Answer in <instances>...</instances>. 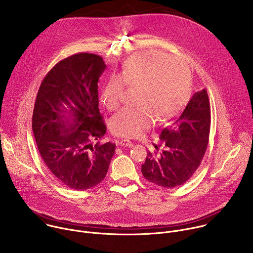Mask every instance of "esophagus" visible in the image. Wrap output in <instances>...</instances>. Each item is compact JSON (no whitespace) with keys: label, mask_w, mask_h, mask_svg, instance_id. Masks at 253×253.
<instances>
[{"label":"esophagus","mask_w":253,"mask_h":253,"mask_svg":"<svg viewBox=\"0 0 253 253\" xmlns=\"http://www.w3.org/2000/svg\"><path fill=\"white\" fill-rule=\"evenodd\" d=\"M119 144L121 146H126V147H132L133 146V142L128 140V139H124V140H121L119 142Z\"/></svg>","instance_id":"34e87169"}]
</instances>
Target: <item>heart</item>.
<instances>
[{
  "mask_svg": "<svg viewBox=\"0 0 253 253\" xmlns=\"http://www.w3.org/2000/svg\"><path fill=\"white\" fill-rule=\"evenodd\" d=\"M125 86L137 89L136 108H125L111 121V131L121 137H137L149 129L155 117L164 122L185 104L190 90L188 67L178 58L158 51H143L130 57L118 75L103 87L101 100L107 109L120 107Z\"/></svg>",
  "mask_w": 253,
  "mask_h": 253,
  "instance_id": "heart-1",
  "label": "heart"
}]
</instances>
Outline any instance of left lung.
I'll return each instance as SVG.
<instances>
[{"mask_svg": "<svg viewBox=\"0 0 253 253\" xmlns=\"http://www.w3.org/2000/svg\"><path fill=\"white\" fill-rule=\"evenodd\" d=\"M210 104L205 89L196 92L182 113L160 133L163 150L147 152L142 174L161 187L182 185L199 167L210 131Z\"/></svg>", "mask_w": 253, "mask_h": 253, "instance_id": "obj_1", "label": "left lung"}]
</instances>
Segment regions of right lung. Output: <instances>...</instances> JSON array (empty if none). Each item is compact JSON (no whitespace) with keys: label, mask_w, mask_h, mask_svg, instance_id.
Segmentation results:
<instances>
[{"label":"right lung","mask_w":253,"mask_h":253,"mask_svg":"<svg viewBox=\"0 0 253 253\" xmlns=\"http://www.w3.org/2000/svg\"><path fill=\"white\" fill-rule=\"evenodd\" d=\"M106 67L98 55H72L50 70L36 98L32 128L38 150L52 175L74 190L102 182L115 152L114 143L93 144L106 133L98 107Z\"/></svg>","instance_id":"obj_1"}]
</instances>
